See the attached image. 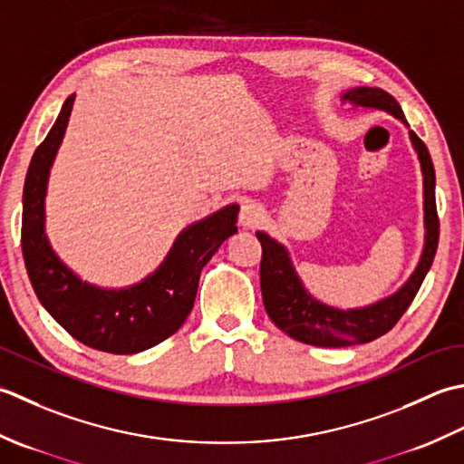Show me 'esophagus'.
I'll return each instance as SVG.
<instances>
[{"mask_svg": "<svg viewBox=\"0 0 464 464\" xmlns=\"http://www.w3.org/2000/svg\"><path fill=\"white\" fill-rule=\"evenodd\" d=\"M240 224L244 228H254L262 220V206L254 200H244L240 208Z\"/></svg>", "mask_w": 464, "mask_h": 464, "instance_id": "34e87169", "label": "esophagus"}]
</instances>
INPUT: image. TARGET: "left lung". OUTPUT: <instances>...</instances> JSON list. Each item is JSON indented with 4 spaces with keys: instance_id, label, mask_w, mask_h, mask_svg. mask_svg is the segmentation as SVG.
I'll return each mask as SVG.
<instances>
[{
    "instance_id": "8db88e82",
    "label": "left lung",
    "mask_w": 464,
    "mask_h": 464,
    "mask_svg": "<svg viewBox=\"0 0 464 464\" xmlns=\"http://www.w3.org/2000/svg\"><path fill=\"white\" fill-rule=\"evenodd\" d=\"M340 100L344 103H353L354 108L391 113L409 128L399 102L381 88L358 86L346 90ZM409 136L422 169L424 230L427 232H424V248L417 268L394 295L361 308L343 310L330 306L326 302H320L312 296L306 286L302 285L286 246L270 238L266 232H256V238L262 244L260 288L264 308H266L272 323L290 338L300 340L304 344L326 348L371 343V340L389 333L417 296L424 276L430 270L434 254H437L439 216L437 202H434V168L430 154L424 141L412 130L409 131Z\"/></svg>"
}]
</instances>
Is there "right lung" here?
Instances as JSON below:
<instances>
[{"instance_id": "right-lung-1", "label": "right lung", "mask_w": 464, "mask_h": 464, "mask_svg": "<svg viewBox=\"0 0 464 464\" xmlns=\"http://www.w3.org/2000/svg\"><path fill=\"white\" fill-rule=\"evenodd\" d=\"M75 93L63 102L50 134L34 152L24 186L22 250L37 298L65 333L111 354H136L184 324L202 268L228 236L238 232V204H230L178 234L168 256L138 285L110 290L83 282L53 252L45 234L50 168L68 128Z\"/></svg>"}]
</instances>
